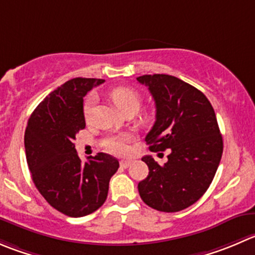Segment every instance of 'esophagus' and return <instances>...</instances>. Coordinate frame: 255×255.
I'll return each mask as SVG.
<instances>
[{
	"instance_id": "esophagus-1",
	"label": "esophagus",
	"mask_w": 255,
	"mask_h": 255,
	"mask_svg": "<svg viewBox=\"0 0 255 255\" xmlns=\"http://www.w3.org/2000/svg\"><path fill=\"white\" fill-rule=\"evenodd\" d=\"M130 163H132V160H129V159H123V160H121L120 164H121V167H122V168H127V167H129Z\"/></svg>"
}]
</instances>
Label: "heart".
Masks as SVG:
<instances>
[{
	"label": "heart",
	"instance_id": "b5f03b06",
	"mask_svg": "<svg viewBox=\"0 0 255 255\" xmlns=\"http://www.w3.org/2000/svg\"><path fill=\"white\" fill-rule=\"evenodd\" d=\"M111 98L117 106L118 110L126 115L128 112L135 113L140 107L142 97L137 90L132 87H117L111 92ZM96 96L90 95L85 101L83 106V115L87 121L92 118L96 108ZM133 137L129 133H120V134H112L106 139L105 145L110 152L115 154H126L129 150V143L132 142Z\"/></svg>",
	"mask_w": 255,
	"mask_h": 255
}]
</instances>
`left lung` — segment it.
<instances>
[{"mask_svg": "<svg viewBox=\"0 0 255 255\" xmlns=\"http://www.w3.org/2000/svg\"><path fill=\"white\" fill-rule=\"evenodd\" d=\"M155 103V122L145 137L152 152L169 149L159 165L144 155L147 178L138 192L147 206L159 212H179L196 203L211 185L223 153V139L208 98L189 83L169 75H144Z\"/></svg>", "mask_w": 255, "mask_h": 255, "instance_id": "1", "label": "left lung"}]
</instances>
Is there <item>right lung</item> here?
Instances as JSON below:
<instances>
[{"label": "right lung", "instance_id": "add662e5", "mask_svg": "<svg viewBox=\"0 0 255 255\" xmlns=\"http://www.w3.org/2000/svg\"><path fill=\"white\" fill-rule=\"evenodd\" d=\"M103 82L77 77L63 83L37 106L24 132L34 185L49 206L73 218L88 216L105 203L111 177L120 167L106 153H97L83 164L73 143L86 127L83 97Z\"/></svg>", "mask_w": 255, "mask_h": 255}]
</instances>
